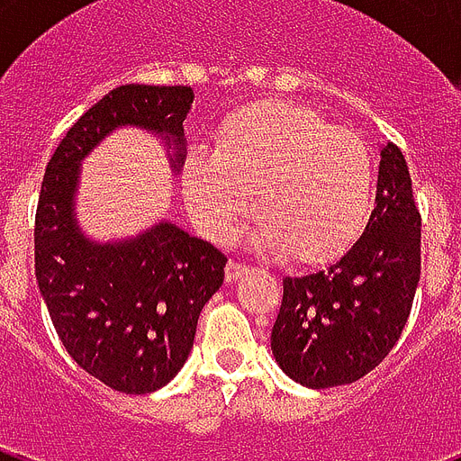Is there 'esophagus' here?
<instances>
[{
  "label": "esophagus",
  "instance_id": "obj_1",
  "mask_svg": "<svg viewBox=\"0 0 461 461\" xmlns=\"http://www.w3.org/2000/svg\"><path fill=\"white\" fill-rule=\"evenodd\" d=\"M249 273V267L241 266V263H234V260H230L227 263V267H224V277H227V282H237L241 280V275Z\"/></svg>",
  "mask_w": 461,
  "mask_h": 461
}]
</instances>
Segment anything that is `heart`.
I'll return each mask as SVG.
<instances>
[{"label":"heart","mask_w":461,"mask_h":461,"mask_svg":"<svg viewBox=\"0 0 461 461\" xmlns=\"http://www.w3.org/2000/svg\"><path fill=\"white\" fill-rule=\"evenodd\" d=\"M375 162L357 133L292 100H258L230 112L215 148H191L181 194L195 227L230 239L251 208L256 249L296 263H325L349 249L371 215Z\"/></svg>","instance_id":"1"}]
</instances>
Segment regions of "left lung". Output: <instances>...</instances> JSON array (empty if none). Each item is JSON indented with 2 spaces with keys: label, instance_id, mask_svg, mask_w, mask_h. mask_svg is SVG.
Masks as SVG:
<instances>
[{
  "label": "left lung",
  "instance_id": "1",
  "mask_svg": "<svg viewBox=\"0 0 461 461\" xmlns=\"http://www.w3.org/2000/svg\"><path fill=\"white\" fill-rule=\"evenodd\" d=\"M419 275L421 215L404 155L385 143L364 234L325 270L282 280L285 294L270 335L275 361L311 390L364 378L400 339Z\"/></svg>",
  "mask_w": 461,
  "mask_h": 461
}]
</instances>
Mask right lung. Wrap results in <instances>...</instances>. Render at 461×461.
Returning <instances> with one entry per match:
<instances>
[{"mask_svg":"<svg viewBox=\"0 0 461 461\" xmlns=\"http://www.w3.org/2000/svg\"><path fill=\"white\" fill-rule=\"evenodd\" d=\"M188 86H119L67 131L47 162L35 215V280L68 357L112 390L146 394L186 364L203 306L222 287L227 258L179 224L97 241L76 215L81 165L119 129H143L186 158Z\"/></svg>","mask_w":461,"mask_h":461,"instance_id":"1","label":"right lung"}]
</instances>
